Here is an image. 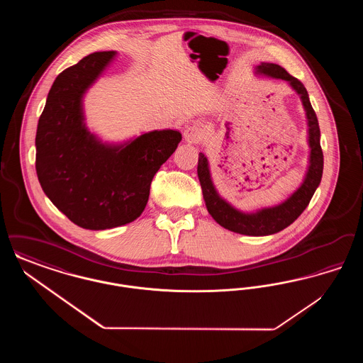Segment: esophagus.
Wrapping results in <instances>:
<instances>
[{"mask_svg": "<svg viewBox=\"0 0 363 363\" xmlns=\"http://www.w3.org/2000/svg\"><path fill=\"white\" fill-rule=\"evenodd\" d=\"M203 133H204V130H203L201 125H191V126H188L185 129L184 138L190 144H194V143H199L203 138Z\"/></svg>", "mask_w": 363, "mask_h": 363, "instance_id": "esophagus-1", "label": "esophagus"}]
</instances>
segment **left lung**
<instances>
[{
    "label": "left lung",
    "mask_w": 363,
    "mask_h": 363,
    "mask_svg": "<svg viewBox=\"0 0 363 363\" xmlns=\"http://www.w3.org/2000/svg\"><path fill=\"white\" fill-rule=\"evenodd\" d=\"M257 74H264L267 77L280 79L287 82L294 91L299 95L303 108L306 111L308 120V143L311 147L309 156V167L303 182L301 186L294 191L293 194L286 199L283 203L274 207L261 208L256 212H242L240 209L233 207L222 199L215 189L212 182L207 156L203 152L199 154L197 175L200 179V185L203 189V197L207 206L209 215L216 220V223L225 227L230 231L250 235V237H264L272 235L284 230L298 219V216L309 206L311 197L315 189L318 188L323 177L324 169V156L320 144V126L317 116L311 107L309 95L305 86L293 77L287 70L277 64L261 62L256 67Z\"/></svg>",
    "instance_id": "obj_1"
}]
</instances>
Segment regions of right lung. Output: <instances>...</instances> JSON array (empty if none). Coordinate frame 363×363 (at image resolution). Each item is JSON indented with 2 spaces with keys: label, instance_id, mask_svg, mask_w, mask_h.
I'll use <instances>...</instances> for the list:
<instances>
[{
  "label": "right lung",
  "instance_id": "right-lung-1",
  "mask_svg": "<svg viewBox=\"0 0 363 363\" xmlns=\"http://www.w3.org/2000/svg\"><path fill=\"white\" fill-rule=\"evenodd\" d=\"M117 52L89 54L54 80L36 129L35 167L40 186L70 222L106 230L136 220L160 166L182 136L164 129L107 144L86 126L83 99Z\"/></svg>",
  "mask_w": 363,
  "mask_h": 363
}]
</instances>
